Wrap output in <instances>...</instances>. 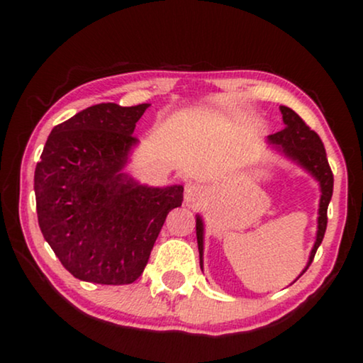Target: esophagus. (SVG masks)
Wrapping results in <instances>:
<instances>
[{
    "label": "esophagus",
    "mask_w": 363,
    "mask_h": 363,
    "mask_svg": "<svg viewBox=\"0 0 363 363\" xmlns=\"http://www.w3.org/2000/svg\"><path fill=\"white\" fill-rule=\"evenodd\" d=\"M203 188L200 185H196V183H190V185L185 186V201L186 205L193 208L196 206L198 203H200L203 200Z\"/></svg>",
    "instance_id": "esophagus-1"
}]
</instances>
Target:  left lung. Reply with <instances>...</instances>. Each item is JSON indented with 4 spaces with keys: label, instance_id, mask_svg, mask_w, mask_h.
I'll list each match as a JSON object with an SVG mask.
<instances>
[{
    "label": "left lung",
    "instance_id": "obj_1",
    "mask_svg": "<svg viewBox=\"0 0 363 363\" xmlns=\"http://www.w3.org/2000/svg\"><path fill=\"white\" fill-rule=\"evenodd\" d=\"M282 121H284V128L281 132L272 133L267 137V140L272 145H276L277 150L284 153L287 158L296 162L304 170L311 173L312 177L319 182L320 185V201H319V218H317V236L314 247H312L309 262H307L306 269L301 272V276L307 271L311 266L312 259H314L317 247L320 246L322 240H324L325 228H327V206H329L332 191H334V175L327 162L325 148L322 143L320 137L317 135L311 127L306 125V122L292 111V108L281 106ZM203 220L201 216H196V240H198V251H200V266L203 269ZM299 276V277H301Z\"/></svg>",
    "mask_w": 363,
    "mask_h": 363
}]
</instances>
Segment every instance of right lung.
Masks as SVG:
<instances>
[{
    "label": "right lung",
    "instance_id": "add662e5",
    "mask_svg": "<svg viewBox=\"0 0 363 363\" xmlns=\"http://www.w3.org/2000/svg\"><path fill=\"white\" fill-rule=\"evenodd\" d=\"M150 104H97L49 133L34 172L39 228L74 277L130 284L145 269L167 215L182 206L183 186L153 188L122 168Z\"/></svg>",
    "mask_w": 363,
    "mask_h": 363
}]
</instances>
